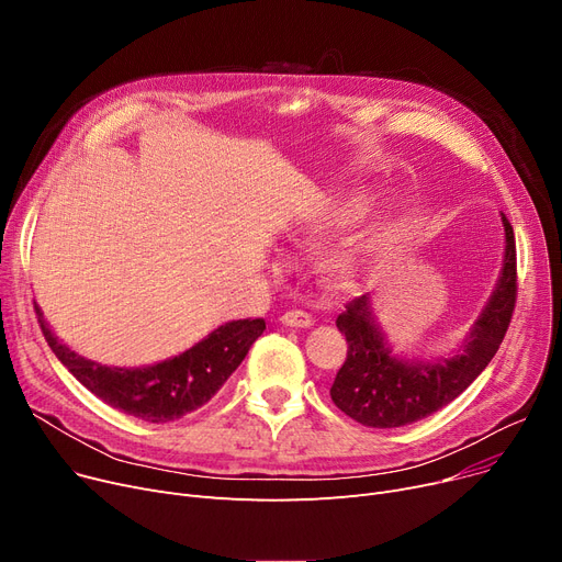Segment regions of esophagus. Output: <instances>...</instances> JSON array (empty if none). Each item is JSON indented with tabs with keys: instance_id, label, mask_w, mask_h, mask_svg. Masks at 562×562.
Returning a JSON list of instances; mask_svg holds the SVG:
<instances>
[{
	"instance_id": "34e87169",
	"label": "esophagus",
	"mask_w": 562,
	"mask_h": 562,
	"mask_svg": "<svg viewBox=\"0 0 562 562\" xmlns=\"http://www.w3.org/2000/svg\"><path fill=\"white\" fill-rule=\"evenodd\" d=\"M281 323L283 325H288V327H302V329H306V327H311L313 325V317L308 315V313H304V311H285L281 317Z\"/></svg>"
}]
</instances>
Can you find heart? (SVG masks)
Wrapping results in <instances>:
<instances>
[{
	"instance_id": "1",
	"label": "heart",
	"mask_w": 562,
	"mask_h": 562,
	"mask_svg": "<svg viewBox=\"0 0 562 562\" xmlns=\"http://www.w3.org/2000/svg\"><path fill=\"white\" fill-rule=\"evenodd\" d=\"M368 210L370 201L359 192L325 194L306 207L290 237L292 243L302 247L323 245L342 228L359 222ZM372 254H375V243L366 235H355L350 239H342L340 245L325 254L323 262H319V272L325 274L329 285L350 288L368 270Z\"/></svg>"
}]
</instances>
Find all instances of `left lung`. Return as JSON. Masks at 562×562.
I'll return each instance as SVG.
<instances>
[{
	"label": "left lung",
	"mask_w": 562,
	"mask_h": 562,
	"mask_svg": "<svg viewBox=\"0 0 562 562\" xmlns=\"http://www.w3.org/2000/svg\"><path fill=\"white\" fill-rule=\"evenodd\" d=\"M505 226L503 270L490 302L477 315L462 350L437 361H403L372 315L370 295L345 304L336 327L345 334L347 359L331 384L334 405L368 427H403L452 403L487 368L510 327L517 302V249L510 222Z\"/></svg>",
	"instance_id": "1"
}]
</instances>
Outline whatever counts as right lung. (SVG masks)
<instances>
[{"label": "right lung", "instance_id": "add662e5", "mask_svg": "<svg viewBox=\"0 0 562 562\" xmlns=\"http://www.w3.org/2000/svg\"><path fill=\"white\" fill-rule=\"evenodd\" d=\"M52 352L102 403L148 423H169L203 407L243 363L265 331V319H233L207 334L190 350L146 368H110L72 352L49 331L36 306Z\"/></svg>", "mask_w": 562, "mask_h": 562}]
</instances>
